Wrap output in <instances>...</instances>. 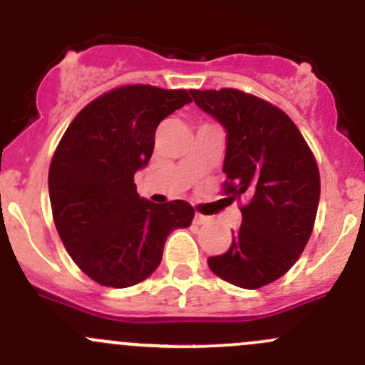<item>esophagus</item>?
Masks as SVG:
<instances>
[{
    "label": "esophagus",
    "mask_w": 365,
    "mask_h": 365,
    "mask_svg": "<svg viewBox=\"0 0 365 365\" xmlns=\"http://www.w3.org/2000/svg\"><path fill=\"white\" fill-rule=\"evenodd\" d=\"M194 220H196L197 224H208V222H210V217L203 215V213H196V217H194Z\"/></svg>",
    "instance_id": "obj_1"
}]
</instances>
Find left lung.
<instances>
[{
    "label": "left lung",
    "mask_w": 365,
    "mask_h": 365,
    "mask_svg": "<svg viewBox=\"0 0 365 365\" xmlns=\"http://www.w3.org/2000/svg\"><path fill=\"white\" fill-rule=\"evenodd\" d=\"M190 95L227 132L222 194L245 200L240 230L208 267L238 288L257 289L282 277L311 238L318 164L292 118L270 102L235 88Z\"/></svg>",
    "instance_id": "left-lung-1"
}]
</instances>
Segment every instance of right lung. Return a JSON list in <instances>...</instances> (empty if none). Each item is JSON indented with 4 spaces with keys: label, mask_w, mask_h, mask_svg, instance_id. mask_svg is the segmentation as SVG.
<instances>
[{
    "label": "right lung",
    "mask_w": 365,
    "mask_h": 365,
    "mask_svg": "<svg viewBox=\"0 0 365 365\" xmlns=\"http://www.w3.org/2000/svg\"><path fill=\"white\" fill-rule=\"evenodd\" d=\"M189 102L187 90L114 88L81 109L54 152V224L73 263L98 284L145 281L160 264L168 235L192 222L187 201L155 205L139 197L134 183L152 157L160 121Z\"/></svg>",
    "instance_id": "add662e5"
}]
</instances>
